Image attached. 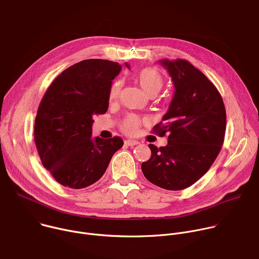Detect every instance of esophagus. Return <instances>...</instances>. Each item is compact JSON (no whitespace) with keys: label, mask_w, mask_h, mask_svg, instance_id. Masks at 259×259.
Listing matches in <instances>:
<instances>
[{"label":"esophagus","mask_w":259,"mask_h":259,"mask_svg":"<svg viewBox=\"0 0 259 259\" xmlns=\"http://www.w3.org/2000/svg\"><path fill=\"white\" fill-rule=\"evenodd\" d=\"M125 144H126L127 146H134V145L139 144V142H138V141H136V140H130V139H127V140H125Z\"/></svg>","instance_id":"obj_1"}]
</instances>
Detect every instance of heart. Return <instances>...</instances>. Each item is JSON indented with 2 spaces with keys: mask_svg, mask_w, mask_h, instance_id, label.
Masks as SVG:
<instances>
[{
  "mask_svg": "<svg viewBox=\"0 0 259 259\" xmlns=\"http://www.w3.org/2000/svg\"><path fill=\"white\" fill-rule=\"evenodd\" d=\"M135 80L139 84L142 91L149 97H154L162 88L163 78L159 71L154 68H143L135 75ZM121 82L116 81L112 84L109 92V100L111 102L117 100L121 91ZM141 121L138 117L130 115L124 119L121 128L127 134H136L138 132Z\"/></svg>",
  "mask_w": 259,
  "mask_h": 259,
  "instance_id": "1",
  "label": "heart"
}]
</instances>
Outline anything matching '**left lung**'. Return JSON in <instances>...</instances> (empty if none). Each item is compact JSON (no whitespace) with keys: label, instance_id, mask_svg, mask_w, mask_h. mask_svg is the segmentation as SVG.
I'll return each mask as SVG.
<instances>
[{"label":"left lung","instance_id":"left-lung-1","mask_svg":"<svg viewBox=\"0 0 259 259\" xmlns=\"http://www.w3.org/2000/svg\"><path fill=\"white\" fill-rule=\"evenodd\" d=\"M175 93L161 122L153 127L167 144H149L151 156L142 162L144 177L166 190H182L198 181L215 160L224 143L226 109L215 86L183 59L159 60Z\"/></svg>","mask_w":259,"mask_h":259}]
</instances>
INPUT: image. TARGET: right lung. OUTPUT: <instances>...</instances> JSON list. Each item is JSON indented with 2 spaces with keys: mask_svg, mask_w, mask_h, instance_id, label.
<instances>
[{
  "mask_svg": "<svg viewBox=\"0 0 259 259\" xmlns=\"http://www.w3.org/2000/svg\"><path fill=\"white\" fill-rule=\"evenodd\" d=\"M121 69L119 63L102 59L76 63L53 81L39 104L34 122L37 152L65 187L81 189L99 181L124 144L118 136H92L94 117L108 111L112 80Z\"/></svg>",
  "mask_w": 259,
  "mask_h": 259,
  "instance_id": "add662e5",
  "label": "right lung"
}]
</instances>
